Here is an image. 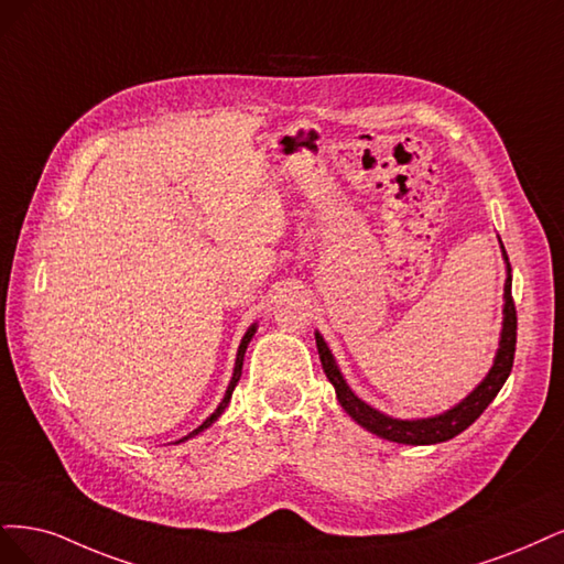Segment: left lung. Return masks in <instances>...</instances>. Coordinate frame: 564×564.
Here are the masks:
<instances>
[{"instance_id":"left-lung-1","label":"left lung","mask_w":564,"mask_h":564,"mask_svg":"<svg viewBox=\"0 0 564 564\" xmlns=\"http://www.w3.org/2000/svg\"><path fill=\"white\" fill-rule=\"evenodd\" d=\"M501 246V256L506 262V283H503V321H501V333H499V349L495 354V362L489 372L482 377L480 384L470 391L464 401L452 405L449 410L431 416H416V420H398V416L379 412L377 408L368 405L362 398H358L351 387L344 379L337 360L328 347V341L316 330V347L321 356V366L325 377L330 379L335 387L339 405L347 410L351 420L362 426L366 431L379 435V438L391 441V443H403V445H435L445 443L454 435H459L474 424L478 416L485 412V408L495 401L497 393L501 391L503 381L511 375L513 368V356H516V330H518V318H516V304L511 297V264H508V256Z\"/></svg>"}]
</instances>
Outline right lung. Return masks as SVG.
I'll return each instance as SVG.
<instances>
[{
  "mask_svg": "<svg viewBox=\"0 0 564 564\" xmlns=\"http://www.w3.org/2000/svg\"><path fill=\"white\" fill-rule=\"evenodd\" d=\"M258 333V323H252L250 328L246 330V335H243V339H241V344H239V351H236V362H234V375H231V379H229V387H227V391H225V398L220 401V405L215 408V412L210 414V416H206V422L202 424V426H196L192 433H187L185 438H180L177 443H183V441H189V438H194V435H198L202 431H206L208 426H213L217 420H220L223 416V412L227 410V405H229V401H231V393H234V389H236V384H239V379H241V370H243V356H246V349H248V344H250V339H252V335Z\"/></svg>",
  "mask_w": 564,
  "mask_h": 564,
  "instance_id": "1",
  "label": "right lung"
}]
</instances>
